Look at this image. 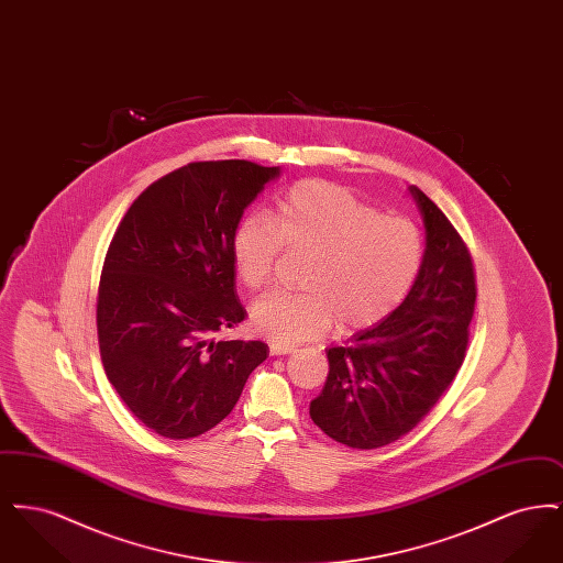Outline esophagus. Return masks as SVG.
I'll use <instances>...</instances> for the list:
<instances>
[{
    "label": "esophagus",
    "instance_id": "obj_1",
    "mask_svg": "<svg viewBox=\"0 0 563 563\" xmlns=\"http://www.w3.org/2000/svg\"><path fill=\"white\" fill-rule=\"evenodd\" d=\"M294 344H285V342H269V352L274 354V356H280V354H291V352H295Z\"/></svg>",
    "mask_w": 563,
    "mask_h": 563
}]
</instances>
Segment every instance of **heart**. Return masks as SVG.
I'll return each mask as SVG.
<instances>
[{
    "label": "heart",
    "instance_id": "b5f03b06",
    "mask_svg": "<svg viewBox=\"0 0 563 563\" xmlns=\"http://www.w3.org/2000/svg\"><path fill=\"white\" fill-rule=\"evenodd\" d=\"M308 255L297 294L257 299L251 321L272 340L299 342L338 324L356 333L386 321L409 295L424 244L416 223L384 214L350 189L301 181L268 219L246 217L232 236V262L249 291L274 280L280 251Z\"/></svg>",
    "mask_w": 563,
    "mask_h": 563
}]
</instances>
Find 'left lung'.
<instances>
[{
	"label": "left lung",
	"mask_w": 563,
	"mask_h": 563,
	"mask_svg": "<svg viewBox=\"0 0 563 563\" xmlns=\"http://www.w3.org/2000/svg\"><path fill=\"white\" fill-rule=\"evenodd\" d=\"M409 191L427 228L420 274L386 321L327 350L329 375L310 402L314 424L354 450L384 448L416 429L454 382L468 346L477 299L471 251L422 189Z\"/></svg>",
	"instance_id": "1"
}]
</instances>
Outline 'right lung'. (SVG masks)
<instances>
[{"label": "right lung", "instance_id": "right-lung-1", "mask_svg": "<svg viewBox=\"0 0 563 563\" xmlns=\"http://www.w3.org/2000/svg\"><path fill=\"white\" fill-rule=\"evenodd\" d=\"M278 166L189 162L139 194L122 217L97 294L106 374L136 420L166 439L217 427L241 399L264 342H214L246 310L232 236Z\"/></svg>", "mask_w": 563, "mask_h": 563}]
</instances>
